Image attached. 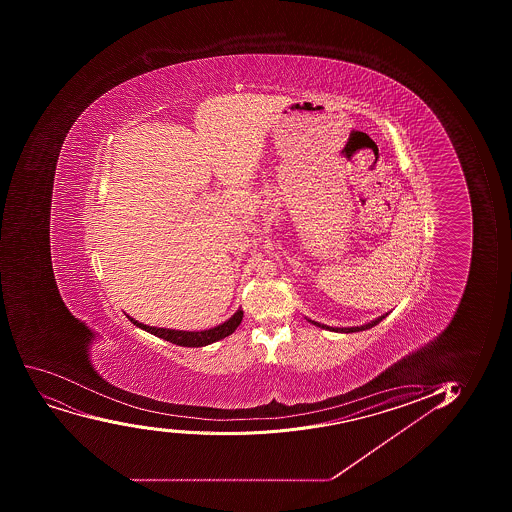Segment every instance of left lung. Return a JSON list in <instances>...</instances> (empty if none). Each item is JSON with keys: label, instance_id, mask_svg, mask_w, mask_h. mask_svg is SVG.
<instances>
[{"label": "left lung", "instance_id": "left-lung-1", "mask_svg": "<svg viewBox=\"0 0 512 512\" xmlns=\"http://www.w3.org/2000/svg\"><path fill=\"white\" fill-rule=\"evenodd\" d=\"M387 317V314L380 315L379 319L372 320L369 324L360 325V327H329V325L319 324V322H315V320H309L310 324L317 325L320 329L332 330V332H342V334H352V332H360V330L372 329L374 325L379 324L380 320H384Z\"/></svg>", "mask_w": 512, "mask_h": 512}]
</instances>
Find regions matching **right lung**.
Wrapping results in <instances>:
<instances>
[{
    "label": "right lung",
    "instance_id": "right-lung-1",
    "mask_svg": "<svg viewBox=\"0 0 512 512\" xmlns=\"http://www.w3.org/2000/svg\"><path fill=\"white\" fill-rule=\"evenodd\" d=\"M127 317L130 319V322H133V325L147 330L150 334L157 335L160 339L172 342V344L182 345V347H205V345L213 344V342L225 339L228 335L233 334L237 330L238 325H240V322H242L243 310L238 309L227 322H223V324L217 325L213 329L200 330V332L150 327V325H145L142 322H138V320L132 319L130 315H127Z\"/></svg>",
    "mask_w": 512,
    "mask_h": 512
}]
</instances>
